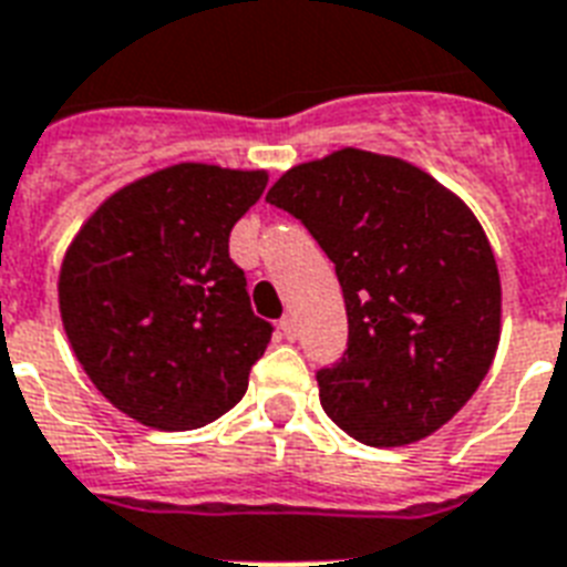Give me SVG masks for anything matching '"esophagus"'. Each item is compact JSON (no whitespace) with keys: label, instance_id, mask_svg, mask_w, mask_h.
<instances>
[{"label":"esophagus","instance_id":"1","mask_svg":"<svg viewBox=\"0 0 567 567\" xmlns=\"http://www.w3.org/2000/svg\"><path fill=\"white\" fill-rule=\"evenodd\" d=\"M279 330H282L285 339H297V321H293L291 315H285L282 321H279Z\"/></svg>","mask_w":567,"mask_h":567}]
</instances>
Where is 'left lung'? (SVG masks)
<instances>
[{
	"instance_id": "1",
	"label": "left lung",
	"mask_w": 567,
	"mask_h": 567,
	"mask_svg": "<svg viewBox=\"0 0 567 567\" xmlns=\"http://www.w3.org/2000/svg\"><path fill=\"white\" fill-rule=\"evenodd\" d=\"M267 202L297 216L339 276L348 351L318 371L327 416L365 446H410L485 380L503 288L485 228L408 159L332 151L285 172Z\"/></svg>"
}]
</instances>
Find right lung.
Listing matches in <instances>:
<instances>
[{"label": "right lung", "mask_w": 567, "mask_h": 567, "mask_svg": "<svg viewBox=\"0 0 567 567\" xmlns=\"http://www.w3.org/2000/svg\"><path fill=\"white\" fill-rule=\"evenodd\" d=\"M265 187V168L166 166L112 193L68 246L64 332L130 419L189 431L244 399L274 327L249 306L228 235Z\"/></svg>", "instance_id": "1"}]
</instances>
